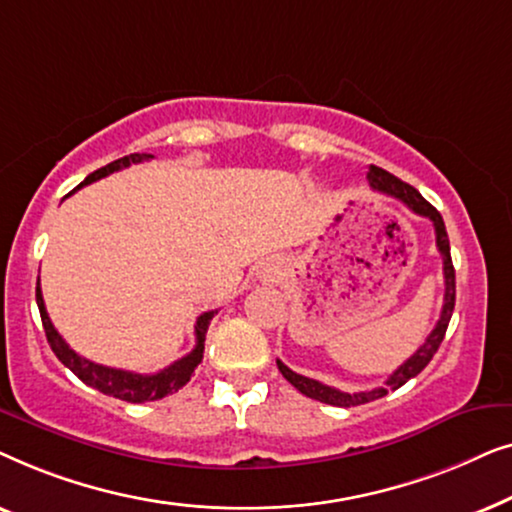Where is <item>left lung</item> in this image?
I'll return each mask as SVG.
<instances>
[{
  "label": "left lung",
  "mask_w": 512,
  "mask_h": 512,
  "mask_svg": "<svg viewBox=\"0 0 512 512\" xmlns=\"http://www.w3.org/2000/svg\"><path fill=\"white\" fill-rule=\"evenodd\" d=\"M368 181H370V186L375 188V191H380L384 195H391V198L401 200L403 205H408V209H412V212L419 214V216H426V219L433 223V230H436V247L440 251V256H443L445 298H443V312H440L438 324L431 331L429 338L424 340V345L419 347L417 352L403 363V366H398L394 373L387 377V382H384L382 387H375L370 391H356V394H347V391H340L335 387H328V384L310 380V377H305V375L293 373L289 366H284V363L277 359L279 373H282L286 380H289L293 387L300 391V394H305L307 398H314V401H321V403H328V405H338V408H352V405H363V403L375 401V398L387 396L389 391L403 387L405 382L422 373V370L429 366V361L433 359V354L438 352L440 342H443V338H445L447 324H450L452 310H454V296H457V284H454V265H452V256H450V240H447V230H445L443 216H440L438 209L429 205V202L422 198V193H419L417 188L405 184V181L394 177V174H389L387 170H382V167L370 165Z\"/></svg>",
  "instance_id": "8db88e82"
}]
</instances>
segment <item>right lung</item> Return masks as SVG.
I'll return each instance as SVG.
<instances>
[{"instance_id": "add662e5", "label": "right lung", "mask_w": 512, "mask_h": 512, "mask_svg": "<svg viewBox=\"0 0 512 512\" xmlns=\"http://www.w3.org/2000/svg\"><path fill=\"white\" fill-rule=\"evenodd\" d=\"M149 158H153L151 153H130V156L118 158L114 163L104 165L93 174H88L81 186L93 184L97 179L109 177V174L123 170V167H130L132 163H142V160H149ZM37 305L41 314V324H44V331H46V340L48 345H51L53 354L58 356V359L65 363V366L72 370L83 384H88V387L102 391V394L121 398V401H128V403L160 401V398L174 394V391H179L188 380H191L195 368H198V363L202 361V352H205V335H207L209 321H212V317L216 314V310L200 314L198 321H195V347L186 356H181L179 361H174L172 366L163 368L160 373L139 375V373H130V370L100 366V363L88 361L86 356L76 354L51 324V317H48L46 312L44 296H41L39 284H37Z\"/></svg>"}]
</instances>
